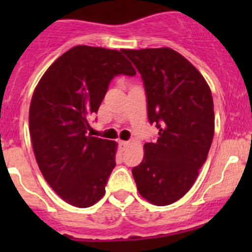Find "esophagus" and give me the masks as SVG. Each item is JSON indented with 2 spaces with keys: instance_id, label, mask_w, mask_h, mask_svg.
Here are the masks:
<instances>
[{
  "instance_id": "obj_1",
  "label": "esophagus",
  "mask_w": 252,
  "mask_h": 252,
  "mask_svg": "<svg viewBox=\"0 0 252 252\" xmlns=\"http://www.w3.org/2000/svg\"><path fill=\"white\" fill-rule=\"evenodd\" d=\"M119 146H121L122 150H126V147L129 146V141H119Z\"/></svg>"
}]
</instances>
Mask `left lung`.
<instances>
[{"label": "left lung", "mask_w": 252, "mask_h": 252, "mask_svg": "<svg viewBox=\"0 0 252 252\" xmlns=\"http://www.w3.org/2000/svg\"><path fill=\"white\" fill-rule=\"evenodd\" d=\"M122 52L141 74L147 117L159 130L131 173L142 197L171 205L189 191L207 158L215 134L212 94L201 73L172 48Z\"/></svg>", "instance_id": "obj_1"}]
</instances>
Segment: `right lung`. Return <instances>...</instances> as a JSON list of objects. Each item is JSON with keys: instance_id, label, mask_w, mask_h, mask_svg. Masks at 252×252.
Segmentation results:
<instances>
[{"instance_id": "1", "label": "right lung", "mask_w": 252, "mask_h": 252, "mask_svg": "<svg viewBox=\"0 0 252 252\" xmlns=\"http://www.w3.org/2000/svg\"><path fill=\"white\" fill-rule=\"evenodd\" d=\"M133 77L121 51L80 45L58 57L32 94L29 131L42 175L61 199L89 207L105 195L117 142L88 134L111 80Z\"/></svg>"}]
</instances>
